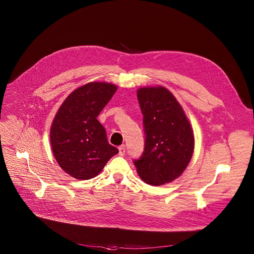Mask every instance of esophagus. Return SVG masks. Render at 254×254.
<instances>
[{"label":"esophagus","mask_w":254,"mask_h":254,"mask_svg":"<svg viewBox=\"0 0 254 254\" xmlns=\"http://www.w3.org/2000/svg\"><path fill=\"white\" fill-rule=\"evenodd\" d=\"M119 154H120V156H124L126 154V146H125V144H123V146H121L119 148Z\"/></svg>","instance_id":"esophagus-1"}]
</instances>
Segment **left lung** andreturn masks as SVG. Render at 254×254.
Masks as SVG:
<instances>
[{
  "label": "left lung",
  "instance_id": "8db88e82",
  "mask_svg": "<svg viewBox=\"0 0 254 254\" xmlns=\"http://www.w3.org/2000/svg\"><path fill=\"white\" fill-rule=\"evenodd\" d=\"M136 95L146 132L143 154L133 162L136 172L149 185L171 183L191 161L195 146L193 128L183 107L166 87H140Z\"/></svg>",
  "mask_w": 254,
  "mask_h": 254
}]
</instances>
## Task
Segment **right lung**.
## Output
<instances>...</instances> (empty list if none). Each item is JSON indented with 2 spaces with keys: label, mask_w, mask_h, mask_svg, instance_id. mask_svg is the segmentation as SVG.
Listing matches in <instances>:
<instances>
[{
  "label": "right lung",
  "mask_w": 254,
  "mask_h": 254,
  "mask_svg": "<svg viewBox=\"0 0 254 254\" xmlns=\"http://www.w3.org/2000/svg\"><path fill=\"white\" fill-rule=\"evenodd\" d=\"M117 89L110 82L86 83L72 91L56 113L50 128L51 148L60 168L71 177L92 179L119 153L96 119Z\"/></svg>",
  "instance_id": "1"
}]
</instances>
